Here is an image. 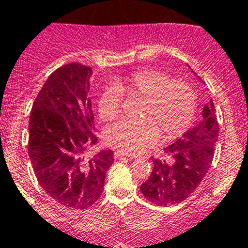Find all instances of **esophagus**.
Wrapping results in <instances>:
<instances>
[{"label": "esophagus", "mask_w": 248, "mask_h": 248, "mask_svg": "<svg viewBox=\"0 0 248 248\" xmlns=\"http://www.w3.org/2000/svg\"><path fill=\"white\" fill-rule=\"evenodd\" d=\"M114 157H115V159H123V157L133 159L134 156H131V155H128V154H124V153H122V151H115V153H114Z\"/></svg>", "instance_id": "esophagus-1"}]
</instances>
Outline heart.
<instances>
[{
  "label": "heart",
  "instance_id": "heart-1",
  "mask_svg": "<svg viewBox=\"0 0 248 248\" xmlns=\"http://www.w3.org/2000/svg\"><path fill=\"white\" fill-rule=\"evenodd\" d=\"M123 95L140 98L143 120H122L105 130V141L124 154L134 155L154 145L160 138L174 139L185 133L196 113V92L189 82L171 79L157 69H140L105 87L98 99V114L105 122L122 111Z\"/></svg>",
  "mask_w": 248,
  "mask_h": 248
}]
</instances>
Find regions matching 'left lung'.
<instances>
[{
    "label": "left lung",
    "instance_id": "obj_1",
    "mask_svg": "<svg viewBox=\"0 0 248 248\" xmlns=\"http://www.w3.org/2000/svg\"><path fill=\"white\" fill-rule=\"evenodd\" d=\"M217 118L212 99L203 107L202 120L164 149L165 159H153V172L140 186L141 194L159 206L175 205L196 190L214 159L218 138Z\"/></svg>",
    "mask_w": 248,
    "mask_h": 248
}]
</instances>
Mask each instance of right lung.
I'll use <instances>...</instances> for the list:
<instances>
[{
	"label": "right lung",
	"mask_w": 248,
	"mask_h": 248,
	"mask_svg": "<svg viewBox=\"0 0 248 248\" xmlns=\"http://www.w3.org/2000/svg\"><path fill=\"white\" fill-rule=\"evenodd\" d=\"M92 68L68 63L48 77L30 115L28 155L37 180L57 202L87 209L100 198L113 151L92 157L87 149L98 143L88 95Z\"/></svg>",
	"instance_id": "obj_1"
}]
</instances>
